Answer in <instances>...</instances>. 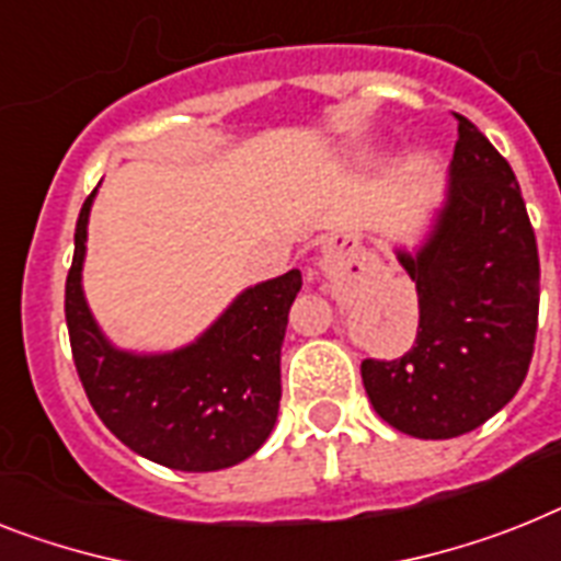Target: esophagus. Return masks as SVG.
Instances as JSON below:
<instances>
[{"label": "esophagus", "mask_w": 561, "mask_h": 561, "mask_svg": "<svg viewBox=\"0 0 561 561\" xmlns=\"http://www.w3.org/2000/svg\"><path fill=\"white\" fill-rule=\"evenodd\" d=\"M356 251H359V239H356V233H351V230H339V233H333V237L322 244L319 267L328 271V267L342 256V253H356Z\"/></svg>", "instance_id": "esophagus-1"}]
</instances>
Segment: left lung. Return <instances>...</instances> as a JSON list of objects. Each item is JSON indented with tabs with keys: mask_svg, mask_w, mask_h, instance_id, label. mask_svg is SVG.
<instances>
[{
	"mask_svg": "<svg viewBox=\"0 0 561 561\" xmlns=\"http://www.w3.org/2000/svg\"><path fill=\"white\" fill-rule=\"evenodd\" d=\"M459 119L448 187L413 248L397 256L419 290L416 342L362 362L390 427L416 439L477 431L516 397L536 342L539 253L519 182L473 122Z\"/></svg>",
	"mask_w": 561,
	"mask_h": 561,
	"instance_id": "1",
	"label": "left lung"
}]
</instances>
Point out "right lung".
Returning a JSON list of instances; mask_svg holds the SVG:
<instances>
[{"label": "right lung", "mask_w": 561, "mask_h": 561, "mask_svg": "<svg viewBox=\"0 0 561 561\" xmlns=\"http://www.w3.org/2000/svg\"><path fill=\"white\" fill-rule=\"evenodd\" d=\"M99 187L84 199L65 285V319L82 388L107 431L134 454L187 473L233 468L256 454L276 425L279 353L302 273L256 282L173 351L113 345L84 299L88 222Z\"/></svg>", "instance_id": "1"}]
</instances>
